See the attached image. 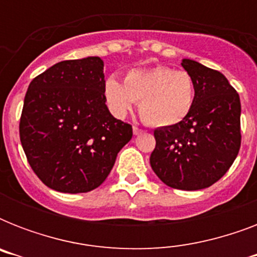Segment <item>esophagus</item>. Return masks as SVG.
<instances>
[{
    "mask_svg": "<svg viewBox=\"0 0 257 257\" xmlns=\"http://www.w3.org/2000/svg\"><path fill=\"white\" fill-rule=\"evenodd\" d=\"M143 132H144V131L139 128V126H136V125L133 126V135H135V136H137V135H141Z\"/></svg>",
    "mask_w": 257,
    "mask_h": 257,
    "instance_id": "obj_1",
    "label": "esophagus"
}]
</instances>
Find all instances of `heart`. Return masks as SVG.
I'll return each mask as SVG.
<instances>
[{
  "label": "heart",
  "mask_w": 257,
  "mask_h": 257,
  "mask_svg": "<svg viewBox=\"0 0 257 257\" xmlns=\"http://www.w3.org/2000/svg\"><path fill=\"white\" fill-rule=\"evenodd\" d=\"M104 97L114 116L124 117L139 101L141 117L148 124L167 128L189 116L196 88L185 70L157 65L129 70L124 84L116 76H109L104 82Z\"/></svg>",
  "instance_id": "heart-1"
}]
</instances>
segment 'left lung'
<instances>
[{"label":"left lung","instance_id":"left-lung-1","mask_svg":"<svg viewBox=\"0 0 257 257\" xmlns=\"http://www.w3.org/2000/svg\"><path fill=\"white\" fill-rule=\"evenodd\" d=\"M195 81V104L180 124L155 131L151 167L168 187L197 191L211 187L233 164L241 143L240 97L224 74L184 58Z\"/></svg>","mask_w":257,"mask_h":257}]
</instances>
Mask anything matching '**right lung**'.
I'll return each mask as SVG.
<instances>
[{"label": "right lung", "mask_w": 257, "mask_h": 257, "mask_svg": "<svg viewBox=\"0 0 257 257\" xmlns=\"http://www.w3.org/2000/svg\"><path fill=\"white\" fill-rule=\"evenodd\" d=\"M104 82V61L96 56L57 62L30 82L20 139L46 187L64 193L96 189L132 139V126L109 112Z\"/></svg>", "instance_id": "obj_1"}]
</instances>
